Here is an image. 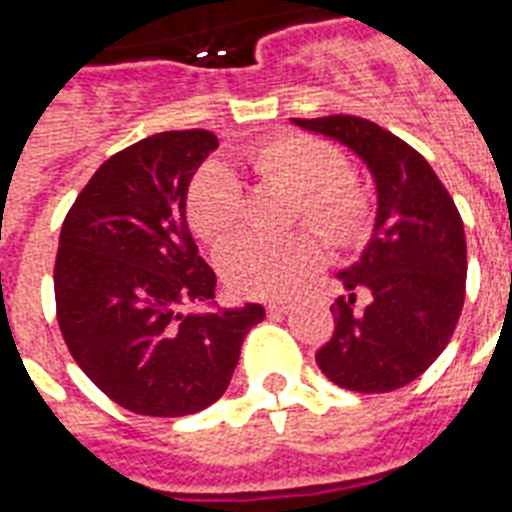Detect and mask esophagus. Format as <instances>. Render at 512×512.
Returning <instances> with one entry per match:
<instances>
[{
	"label": "esophagus",
	"mask_w": 512,
	"mask_h": 512,
	"mask_svg": "<svg viewBox=\"0 0 512 512\" xmlns=\"http://www.w3.org/2000/svg\"><path fill=\"white\" fill-rule=\"evenodd\" d=\"M265 308H268V313H271V316H284V313L292 308V303H289V300H271V303L265 305Z\"/></svg>",
	"instance_id": "34e87169"
}]
</instances>
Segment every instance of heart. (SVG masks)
<instances>
[{
  "mask_svg": "<svg viewBox=\"0 0 512 512\" xmlns=\"http://www.w3.org/2000/svg\"><path fill=\"white\" fill-rule=\"evenodd\" d=\"M244 164L263 180L297 191L295 215H303L337 247H350L369 231V196L345 175L340 151L311 135H273L244 151ZM244 196L239 180L220 162L204 164L188 188V220L204 241H223L239 225ZM321 241L311 231L281 239L236 236L217 252V271L233 292L276 297L321 263Z\"/></svg>",
  "mask_w": 512,
  "mask_h": 512,
  "instance_id": "1",
  "label": "heart"
}]
</instances>
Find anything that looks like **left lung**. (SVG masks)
<instances>
[{"mask_svg":"<svg viewBox=\"0 0 512 512\" xmlns=\"http://www.w3.org/2000/svg\"><path fill=\"white\" fill-rule=\"evenodd\" d=\"M292 124L353 151L377 191L372 239L337 273L348 295L332 305L335 335L316 364L345 390L404 388L444 353L460 321L468 276L460 212L433 167L380 124L342 114Z\"/></svg>","mask_w":512,"mask_h":512,"instance_id":"obj_1","label":"left lung"}]
</instances>
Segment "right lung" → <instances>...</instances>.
Instances as JSON below:
<instances>
[{
	"mask_svg": "<svg viewBox=\"0 0 512 512\" xmlns=\"http://www.w3.org/2000/svg\"><path fill=\"white\" fill-rule=\"evenodd\" d=\"M207 130L159 132L98 167L60 228L58 324L82 372L124 409L185 417L215 404L265 308H217L185 220ZM201 304L204 312H185Z\"/></svg>",
	"mask_w": 512,
	"mask_h": 512,
	"instance_id": "obj_1",
	"label": "right lung"
}]
</instances>
